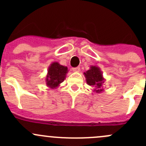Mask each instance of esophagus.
<instances>
[{
    "instance_id": "34e87169",
    "label": "esophagus",
    "mask_w": 146,
    "mask_h": 146,
    "mask_svg": "<svg viewBox=\"0 0 146 146\" xmlns=\"http://www.w3.org/2000/svg\"><path fill=\"white\" fill-rule=\"evenodd\" d=\"M80 67H76V68H72V70H73V72H78L79 70H80Z\"/></svg>"
}]
</instances>
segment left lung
<instances>
[{
    "instance_id": "left-lung-1",
    "label": "left lung",
    "mask_w": 146,
    "mask_h": 146,
    "mask_svg": "<svg viewBox=\"0 0 146 146\" xmlns=\"http://www.w3.org/2000/svg\"><path fill=\"white\" fill-rule=\"evenodd\" d=\"M86 82L88 85L95 88L94 92L100 93L102 92L103 84L104 83V78H103L102 73L99 67L96 66H91L90 68L84 73Z\"/></svg>"
}]
</instances>
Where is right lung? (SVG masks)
<instances>
[{
	"label": "right lung",
	"instance_id": "1",
	"mask_svg": "<svg viewBox=\"0 0 146 146\" xmlns=\"http://www.w3.org/2000/svg\"><path fill=\"white\" fill-rule=\"evenodd\" d=\"M68 68L59 64L58 62H53L49 66L46 76V84L47 87L55 89L59 87L60 84L65 80L66 73H68Z\"/></svg>",
	"mask_w": 146,
	"mask_h": 146
}]
</instances>
